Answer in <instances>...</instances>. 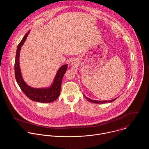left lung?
Here are the masks:
<instances>
[{
	"mask_svg": "<svg viewBox=\"0 0 149 149\" xmlns=\"http://www.w3.org/2000/svg\"><path fill=\"white\" fill-rule=\"evenodd\" d=\"M84 97H86V98L87 100H88L90 102H93V103H97V104H103V103H106V102H111L114 101V100H116L118 98V97H117V98H114V99H113V100H110V101H96V100H91V99H90V98L87 97L86 96H85V95H84Z\"/></svg>",
	"mask_w": 149,
	"mask_h": 149,
	"instance_id": "obj_1",
	"label": "left lung"
}]
</instances>
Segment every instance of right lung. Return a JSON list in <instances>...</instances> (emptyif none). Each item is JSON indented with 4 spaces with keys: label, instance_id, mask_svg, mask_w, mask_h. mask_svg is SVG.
Returning a JSON list of instances; mask_svg holds the SVG:
<instances>
[{
    "label": "right lung",
    "instance_id": "1",
    "mask_svg": "<svg viewBox=\"0 0 149 149\" xmlns=\"http://www.w3.org/2000/svg\"><path fill=\"white\" fill-rule=\"evenodd\" d=\"M29 32L30 31L25 34L17 48L15 62V78L20 89L22 90L25 95L31 100L39 102H52L56 100L59 95L62 78L67 71V65H63L59 69L53 84L49 88H34L28 86L24 81L22 75H21L19 67V54L21 47L23 45Z\"/></svg>",
    "mask_w": 149,
    "mask_h": 149
}]
</instances>
